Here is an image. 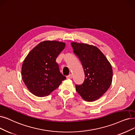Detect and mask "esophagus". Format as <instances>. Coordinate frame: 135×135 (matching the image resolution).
Here are the masks:
<instances>
[{"label": "esophagus", "mask_w": 135, "mask_h": 135, "mask_svg": "<svg viewBox=\"0 0 135 135\" xmlns=\"http://www.w3.org/2000/svg\"><path fill=\"white\" fill-rule=\"evenodd\" d=\"M72 78H73V76H72L71 74H69L68 76H66V78L68 79H72Z\"/></svg>", "instance_id": "34e87169"}]
</instances>
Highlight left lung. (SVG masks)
Wrapping results in <instances>:
<instances>
[{"instance_id":"left-lung-1","label":"left lung","mask_w":135,"mask_h":135,"mask_svg":"<svg viewBox=\"0 0 135 135\" xmlns=\"http://www.w3.org/2000/svg\"><path fill=\"white\" fill-rule=\"evenodd\" d=\"M74 52L82 64L85 73L84 83L76 85L77 93L85 101L99 99L109 89L112 80L110 62L98 47L84 43H71Z\"/></svg>"}]
</instances>
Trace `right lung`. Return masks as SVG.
<instances>
[{
    "label": "right lung",
    "instance_id": "1",
    "mask_svg": "<svg viewBox=\"0 0 135 135\" xmlns=\"http://www.w3.org/2000/svg\"><path fill=\"white\" fill-rule=\"evenodd\" d=\"M65 43L46 40L40 42L26 56L21 68L22 79L33 95L44 97L57 89L66 77L59 70L56 59Z\"/></svg>",
    "mask_w": 135,
    "mask_h": 135
}]
</instances>
